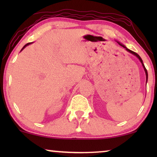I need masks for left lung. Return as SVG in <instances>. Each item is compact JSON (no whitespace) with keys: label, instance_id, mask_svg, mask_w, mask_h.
<instances>
[{"label":"left lung","instance_id":"8db88e82","mask_svg":"<svg viewBox=\"0 0 157 157\" xmlns=\"http://www.w3.org/2000/svg\"><path fill=\"white\" fill-rule=\"evenodd\" d=\"M117 43H118V44H119L120 45V46H121L122 47H124V48H125L126 50L128 51V52L131 53H132V54L134 55L135 56H136L137 58H138L139 60V61H140V62H141V64H142V66H143V68H144V71H145V74H146V83H147V81H148V73H147V69H146V68H145L144 65V63H143V61H142V59H141V57L139 56L138 54H137L136 53H135V52H134V51H132L129 50V49L126 48V47L125 46H124V45H123V44H121V43H120V42L117 41Z\"/></svg>","mask_w":157,"mask_h":157}]
</instances>
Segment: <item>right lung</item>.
Listing matches in <instances>:
<instances>
[{"mask_svg":"<svg viewBox=\"0 0 157 157\" xmlns=\"http://www.w3.org/2000/svg\"><path fill=\"white\" fill-rule=\"evenodd\" d=\"M32 44V43H29V44H25V46H23V48H22V49H21V51H23V49H24V48H25V47H26V46H29V45H30V44Z\"/></svg>","mask_w":157,"mask_h":157,"instance_id":"right-lung-1","label":"right lung"}]
</instances>
